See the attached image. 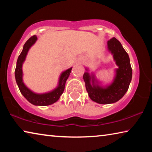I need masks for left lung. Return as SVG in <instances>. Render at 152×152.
I'll return each mask as SVG.
<instances>
[{
  "mask_svg": "<svg viewBox=\"0 0 152 152\" xmlns=\"http://www.w3.org/2000/svg\"><path fill=\"white\" fill-rule=\"evenodd\" d=\"M108 51L113 55L118 66L115 70V76L111 83L105 86L96 78L93 72L90 74L86 68L83 78L86 91L92 101L99 104L115 103L121 99L127 92L132 78V68L129 57L119 41L113 37L107 42Z\"/></svg>",
  "mask_w": 152,
  "mask_h": 152,
  "instance_id": "left-lung-1",
  "label": "left lung"
}]
</instances>
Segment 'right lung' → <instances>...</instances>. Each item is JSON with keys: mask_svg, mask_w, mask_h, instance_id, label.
I'll list each match as a JSON object with an SVG mask.
<instances>
[{"mask_svg": "<svg viewBox=\"0 0 152 152\" xmlns=\"http://www.w3.org/2000/svg\"><path fill=\"white\" fill-rule=\"evenodd\" d=\"M37 37L36 35H33L28 39L23 45V50L17 59V66L15 71V76L16 82L18 87L20 90V93L30 103L36 106H48V105L52 104L58 101L65 88V85L67 79L68 78L71 72L72 67L67 69L60 74L59 78L58 84L52 91L45 92V93H35L30 90L25 85L23 80V64L26 59L27 55L29 49L35 44Z\"/></svg>", "mask_w": 152, "mask_h": 152, "instance_id": "add662e5", "label": "right lung"}]
</instances>
